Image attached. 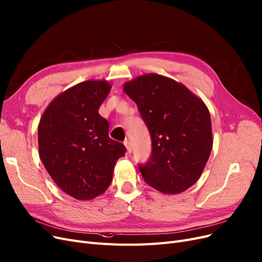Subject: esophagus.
<instances>
[{
	"label": "esophagus",
	"instance_id": "34e87169",
	"mask_svg": "<svg viewBox=\"0 0 262 262\" xmlns=\"http://www.w3.org/2000/svg\"><path fill=\"white\" fill-rule=\"evenodd\" d=\"M124 144H125V147H126V150H127V153H130L132 152V143H130V141H128V140H125L124 141Z\"/></svg>",
	"mask_w": 262,
	"mask_h": 262
}]
</instances>
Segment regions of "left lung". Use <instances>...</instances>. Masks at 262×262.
I'll return each instance as SVG.
<instances>
[{"instance_id": "left-lung-1", "label": "left lung", "mask_w": 262, "mask_h": 262, "mask_svg": "<svg viewBox=\"0 0 262 262\" xmlns=\"http://www.w3.org/2000/svg\"><path fill=\"white\" fill-rule=\"evenodd\" d=\"M149 129L152 150L139 164L149 186L176 194L199 180L212 149L210 114L182 85L160 74H143L124 84Z\"/></svg>"}]
</instances>
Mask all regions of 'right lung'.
<instances>
[{"label": "right lung", "instance_id": "add662e5", "mask_svg": "<svg viewBox=\"0 0 262 262\" xmlns=\"http://www.w3.org/2000/svg\"><path fill=\"white\" fill-rule=\"evenodd\" d=\"M111 85L85 81L58 95L37 128L38 153L52 179L76 200H92L108 189L123 143L109 137V123L98 113Z\"/></svg>", "mask_w": 262, "mask_h": 262}]
</instances>
